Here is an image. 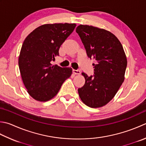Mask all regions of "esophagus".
Listing matches in <instances>:
<instances>
[{
    "mask_svg": "<svg viewBox=\"0 0 146 146\" xmlns=\"http://www.w3.org/2000/svg\"><path fill=\"white\" fill-rule=\"evenodd\" d=\"M73 72L74 74H75V75H80V74L81 73L80 71L78 70H73Z\"/></svg>",
    "mask_w": 146,
    "mask_h": 146,
    "instance_id": "1",
    "label": "esophagus"
}]
</instances>
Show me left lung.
I'll use <instances>...</instances> for the list:
<instances>
[{
    "label": "left lung",
    "instance_id": "left-lung-1",
    "mask_svg": "<svg viewBox=\"0 0 146 146\" xmlns=\"http://www.w3.org/2000/svg\"><path fill=\"white\" fill-rule=\"evenodd\" d=\"M88 57L95 61L94 75L85 77V85L79 88V96L90 108L107 104L118 92L125 80L127 57L121 42L110 31L92 26L80 25L76 28Z\"/></svg>",
    "mask_w": 146,
    "mask_h": 146
}]
</instances>
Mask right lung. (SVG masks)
I'll return each mask as SVG.
<instances>
[{"instance_id": "right-lung-1", "label": "right lung", "mask_w": 146, "mask_h": 146, "mask_svg": "<svg viewBox=\"0 0 146 146\" xmlns=\"http://www.w3.org/2000/svg\"><path fill=\"white\" fill-rule=\"evenodd\" d=\"M75 23L45 24L36 28L23 42L18 64L28 93L38 101L45 102L58 93L72 74V68L52 65L62 43L76 27Z\"/></svg>"}]
</instances>
